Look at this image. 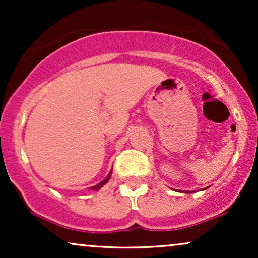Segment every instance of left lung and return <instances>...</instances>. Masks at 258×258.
<instances>
[{"mask_svg": "<svg viewBox=\"0 0 258 258\" xmlns=\"http://www.w3.org/2000/svg\"><path fill=\"white\" fill-rule=\"evenodd\" d=\"M206 189V188H205ZM185 193H194V191H185Z\"/></svg>", "mask_w": 258, "mask_h": 258, "instance_id": "1", "label": "left lung"}]
</instances>
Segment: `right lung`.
Masks as SVG:
<instances>
[{"label":"right lung","instance_id":"right-lung-1","mask_svg":"<svg viewBox=\"0 0 258 258\" xmlns=\"http://www.w3.org/2000/svg\"><path fill=\"white\" fill-rule=\"evenodd\" d=\"M111 172H112V170L110 171V172H109V174H108V176H106V177H105V179H103V180H102V182H100V183H98V184H97V185H93V186H91V188H88V189H91V190H94V191L99 190V189H100V188H102V186H103V185H104V184H106V183H108V182H109V179H110V177H111Z\"/></svg>","mask_w":258,"mask_h":258}]
</instances>
